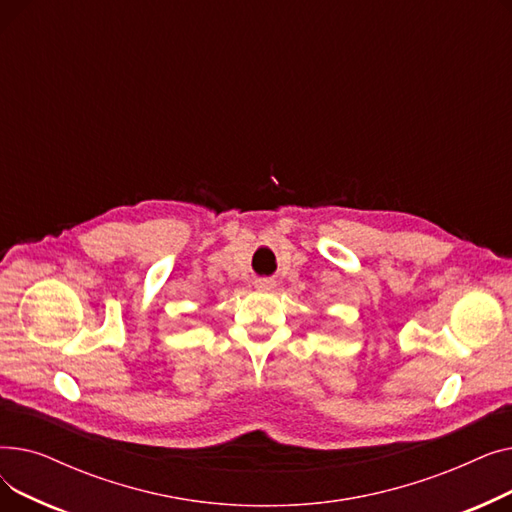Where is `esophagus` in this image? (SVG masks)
I'll return each mask as SVG.
<instances>
[{
    "label": "esophagus",
    "instance_id": "esophagus-1",
    "mask_svg": "<svg viewBox=\"0 0 512 512\" xmlns=\"http://www.w3.org/2000/svg\"><path fill=\"white\" fill-rule=\"evenodd\" d=\"M255 288L261 290V292H270L276 288V282L272 278H257L255 280Z\"/></svg>",
    "mask_w": 512,
    "mask_h": 512
}]
</instances>
